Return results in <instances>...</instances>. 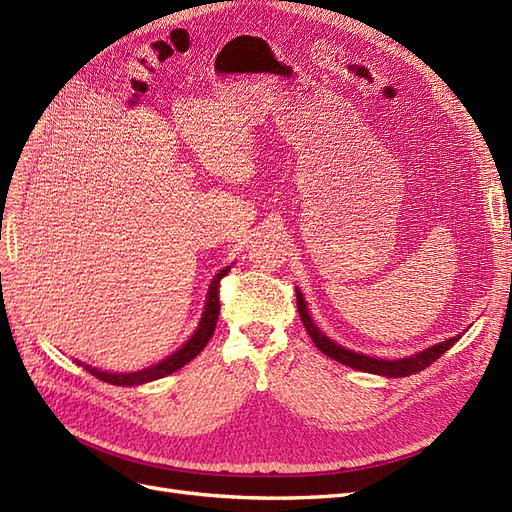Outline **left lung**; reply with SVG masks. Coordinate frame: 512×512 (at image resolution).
I'll return each mask as SVG.
<instances>
[{
	"instance_id": "left-lung-1",
	"label": "left lung",
	"mask_w": 512,
	"mask_h": 512,
	"mask_svg": "<svg viewBox=\"0 0 512 512\" xmlns=\"http://www.w3.org/2000/svg\"><path fill=\"white\" fill-rule=\"evenodd\" d=\"M297 307H299V316L303 320V327L312 337V342L316 344V348L320 352H324L331 359H335L337 363L348 365L352 369H359V371H367V374H378V376H386V378H404V376H412L416 371H423L425 367H429L433 361H438L440 356L448 350L453 348L461 335H455L451 339H446V342H440L436 346H431L423 352H416L412 356H406V359H399V361H386V359H376V356H367V354H359L354 350H348L344 346L335 344L333 339H329L324 335L309 316L307 312V303L303 299V294L297 288Z\"/></svg>"
}]
</instances>
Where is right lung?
Wrapping results in <instances>:
<instances>
[{
    "instance_id": "1",
    "label": "right lung",
    "mask_w": 512,
    "mask_h": 512,
    "mask_svg": "<svg viewBox=\"0 0 512 512\" xmlns=\"http://www.w3.org/2000/svg\"><path fill=\"white\" fill-rule=\"evenodd\" d=\"M228 271H230V267H224L218 275L213 277V282H211L209 292H207L205 312H203V318H200V324H198V329L194 331V335L179 350H175L173 354L166 356L164 361L151 365L147 369H141V371H130V374H111V371H100L96 367L79 363V361H76V363L83 365L91 376H96V378H100L102 382H108V384H117V386H136V384H145V382H151V380H158V378L173 374V371L181 369L185 363H190L196 354H200V350H203L211 339V335L215 331V324H218V316H220V280Z\"/></svg>"
}]
</instances>
